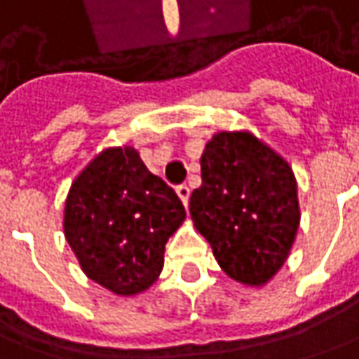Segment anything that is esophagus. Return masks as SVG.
Segmentation results:
<instances>
[{
	"instance_id": "1",
	"label": "esophagus",
	"mask_w": 359,
	"mask_h": 359,
	"mask_svg": "<svg viewBox=\"0 0 359 359\" xmlns=\"http://www.w3.org/2000/svg\"><path fill=\"white\" fill-rule=\"evenodd\" d=\"M177 194H179V198L182 200V204L188 205V198H190V188H188L187 184H180V187H177Z\"/></svg>"
}]
</instances>
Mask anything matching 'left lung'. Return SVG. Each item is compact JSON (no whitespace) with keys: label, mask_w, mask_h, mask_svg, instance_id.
Instances as JSON below:
<instances>
[{"label":"left lung","mask_w":359,"mask_h":359,"mask_svg":"<svg viewBox=\"0 0 359 359\" xmlns=\"http://www.w3.org/2000/svg\"><path fill=\"white\" fill-rule=\"evenodd\" d=\"M190 215L225 274L264 285L282 268L299 227L297 182L284 157L250 132H219L200 159Z\"/></svg>","instance_id":"obj_1"}]
</instances>
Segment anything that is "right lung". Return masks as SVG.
Masks as SVG:
<instances>
[{"label":"right lung","mask_w":359,"mask_h":359,"mask_svg":"<svg viewBox=\"0 0 359 359\" xmlns=\"http://www.w3.org/2000/svg\"><path fill=\"white\" fill-rule=\"evenodd\" d=\"M184 217L180 198L134 147H109L69 188L64 233L91 280L136 295L159 278L165 245Z\"/></svg>","instance_id":"obj_1"}]
</instances>
